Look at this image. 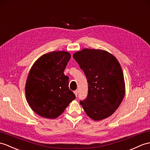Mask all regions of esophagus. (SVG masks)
I'll return each instance as SVG.
<instances>
[{
	"mask_svg": "<svg viewBox=\"0 0 150 150\" xmlns=\"http://www.w3.org/2000/svg\"><path fill=\"white\" fill-rule=\"evenodd\" d=\"M74 94H75L76 96H77V95H78V91H76H76H74Z\"/></svg>",
	"mask_w": 150,
	"mask_h": 150,
	"instance_id": "obj_1",
	"label": "esophagus"
}]
</instances>
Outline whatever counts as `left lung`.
<instances>
[{
  "label": "left lung",
  "instance_id": "1",
  "mask_svg": "<svg viewBox=\"0 0 150 150\" xmlns=\"http://www.w3.org/2000/svg\"><path fill=\"white\" fill-rule=\"evenodd\" d=\"M73 57L88 80L87 98L80 101L87 115L95 121L111 116L124 98L125 86L122 68L117 59L105 50L85 48Z\"/></svg>",
  "mask_w": 150,
  "mask_h": 150
}]
</instances>
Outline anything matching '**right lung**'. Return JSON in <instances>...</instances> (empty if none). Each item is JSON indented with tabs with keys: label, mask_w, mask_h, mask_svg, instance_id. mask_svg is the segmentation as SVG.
Masks as SVG:
<instances>
[{
	"label": "right lung",
	"mask_w": 150,
	"mask_h": 150,
	"mask_svg": "<svg viewBox=\"0 0 150 150\" xmlns=\"http://www.w3.org/2000/svg\"><path fill=\"white\" fill-rule=\"evenodd\" d=\"M71 58L68 52H51L34 62L27 76L25 96L34 112L54 119L75 98L69 89V77L64 70Z\"/></svg>",
	"instance_id": "add662e5"
}]
</instances>
